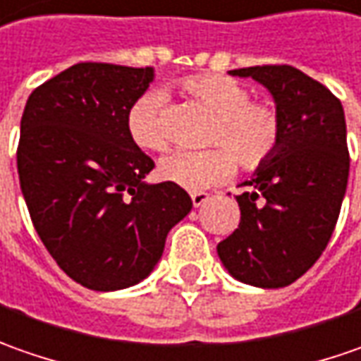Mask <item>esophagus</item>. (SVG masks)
<instances>
[{
    "mask_svg": "<svg viewBox=\"0 0 361 361\" xmlns=\"http://www.w3.org/2000/svg\"><path fill=\"white\" fill-rule=\"evenodd\" d=\"M207 200H209V193H205V192H193L192 193V202H193V205H195V207L204 205Z\"/></svg>",
    "mask_w": 361,
    "mask_h": 361,
    "instance_id": "1",
    "label": "esophagus"
}]
</instances>
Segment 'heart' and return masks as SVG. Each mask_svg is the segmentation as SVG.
Wrapping results in <instances>:
<instances>
[{"instance_id":"1","label":"heart","mask_w":361,"mask_h":361,"mask_svg":"<svg viewBox=\"0 0 361 361\" xmlns=\"http://www.w3.org/2000/svg\"><path fill=\"white\" fill-rule=\"evenodd\" d=\"M183 94L214 114L207 131L205 152H176L159 164L161 178L190 192H200L228 180L235 161L245 171L262 168L278 152L281 142V116L271 104L252 102V92L242 81L219 75L197 73L181 80ZM164 95L142 94L128 109V133L147 152L169 147V131L161 118Z\"/></svg>"}]
</instances>
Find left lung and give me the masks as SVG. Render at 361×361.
<instances>
[{
	"mask_svg": "<svg viewBox=\"0 0 361 361\" xmlns=\"http://www.w3.org/2000/svg\"><path fill=\"white\" fill-rule=\"evenodd\" d=\"M274 95L281 116L278 152L235 195L242 219L218 243L221 264L255 288H286L326 250L350 176L342 102L292 66L231 69Z\"/></svg>",
	"mask_w": 361,
	"mask_h": 361,
	"instance_id": "obj_1",
	"label": "left lung"
}]
</instances>
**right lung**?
I'll use <instances>...</instances> for the list:
<instances>
[{"instance_id": "1", "label": "right lung", "mask_w": 361, "mask_h": 361, "mask_svg": "<svg viewBox=\"0 0 361 361\" xmlns=\"http://www.w3.org/2000/svg\"><path fill=\"white\" fill-rule=\"evenodd\" d=\"M154 68L75 63L35 87L21 116L18 173L33 228L73 281L95 292L152 274L192 197L145 183L154 159L128 133Z\"/></svg>"}]
</instances>
